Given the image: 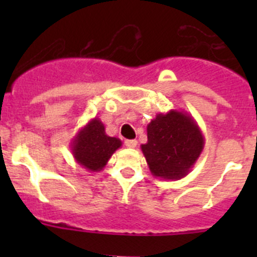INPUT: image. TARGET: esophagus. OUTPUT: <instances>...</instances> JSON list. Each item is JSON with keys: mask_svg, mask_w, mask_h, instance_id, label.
Here are the masks:
<instances>
[{"mask_svg": "<svg viewBox=\"0 0 257 257\" xmlns=\"http://www.w3.org/2000/svg\"><path fill=\"white\" fill-rule=\"evenodd\" d=\"M137 144H138V142L136 139H128V141H125L126 148H136Z\"/></svg>", "mask_w": 257, "mask_h": 257, "instance_id": "34e87169", "label": "esophagus"}]
</instances>
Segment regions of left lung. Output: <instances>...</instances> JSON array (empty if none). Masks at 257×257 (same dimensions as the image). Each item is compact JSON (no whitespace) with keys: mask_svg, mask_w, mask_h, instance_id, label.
<instances>
[{"mask_svg":"<svg viewBox=\"0 0 257 257\" xmlns=\"http://www.w3.org/2000/svg\"><path fill=\"white\" fill-rule=\"evenodd\" d=\"M148 143L142 144L150 173L164 180H179L190 173L204 149L198 123L183 110L159 113L148 124Z\"/></svg>","mask_w":257,"mask_h":257,"instance_id":"left-lung-1","label":"left lung"}]
</instances>
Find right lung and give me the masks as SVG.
I'll use <instances>...</instances> for the list:
<instances>
[{
  "instance_id": "obj_1",
  "label": "right lung",
  "mask_w": 257,
  "mask_h": 257,
  "mask_svg": "<svg viewBox=\"0 0 257 257\" xmlns=\"http://www.w3.org/2000/svg\"><path fill=\"white\" fill-rule=\"evenodd\" d=\"M121 141L105 133L104 124L99 118H93L79 129L71 141L73 158L80 167L89 172H100L108 160L121 147Z\"/></svg>"
}]
</instances>
